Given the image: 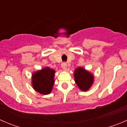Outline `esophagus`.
<instances>
[{"instance_id": "esophagus-1", "label": "esophagus", "mask_w": 127, "mask_h": 127, "mask_svg": "<svg viewBox=\"0 0 127 127\" xmlns=\"http://www.w3.org/2000/svg\"><path fill=\"white\" fill-rule=\"evenodd\" d=\"M61 67H62L63 69L66 70V69H67V64H66V63H62V64H61Z\"/></svg>"}]
</instances>
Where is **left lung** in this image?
I'll use <instances>...</instances> for the list:
<instances>
[{
	"label": "left lung",
	"mask_w": 127,
	"mask_h": 127,
	"mask_svg": "<svg viewBox=\"0 0 127 127\" xmlns=\"http://www.w3.org/2000/svg\"><path fill=\"white\" fill-rule=\"evenodd\" d=\"M74 75L75 83L82 91H87L92 87L94 81V77L84 67H79L75 69Z\"/></svg>",
	"instance_id": "left-lung-1"
}]
</instances>
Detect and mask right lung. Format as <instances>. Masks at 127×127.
<instances>
[{"mask_svg":"<svg viewBox=\"0 0 127 127\" xmlns=\"http://www.w3.org/2000/svg\"><path fill=\"white\" fill-rule=\"evenodd\" d=\"M55 71L45 67L32 75V85L36 92L42 95L50 94L53 89Z\"/></svg>","mask_w":127,"mask_h":127,"instance_id":"obj_1","label":"right lung"}]
</instances>
